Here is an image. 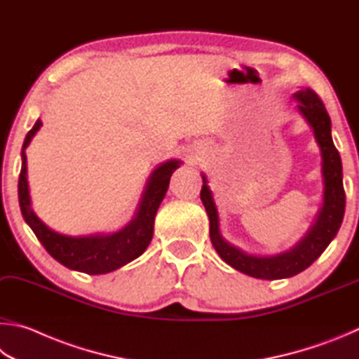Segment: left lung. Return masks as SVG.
Wrapping results in <instances>:
<instances>
[{"label": "left lung", "mask_w": 359, "mask_h": 359, "mask_svg": "<svg viewBox=\"0 0 359 359\" xmlns=\"http://www.w3.org/2000/svg\"><path fill=\"white\" fill-rule=\"evenodd\" d=\"M294 97L299 100L298 109L312 126L313 135L322 149L323 157V178H325V203L320 210L316 224L312 225L309 233L301 240L297 246L285 254L276 257H252L244 254L224 240L219 233L217 210L212 202L211 191L206 186L203 175V186L200 191V198L210 217V238L221 259L233 266L238 271L257 279H284L304 271L316 262L328 244L336 236L341 227L345 212V191L342 183V162L339 151L331 138V119L325 104L318 94L307 88L298 91Z\"/></svg>", "instance_id": "8db88e82"}]
</instances>
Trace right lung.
Masks as SVG:
<instances>
[{"label": "right lung", "mask_w": 359, "mask_h": 359, "mask_svg": "<svg viewBox=\"0 0 359 359\" xmlns=\"http://www.w3.org/2000/svg\"><path fill=\"white\" fill-rule=\"evenodd\" d=\"M42 126L37 119L22 147V170L18 176V203L23 219L34 231L37 240L42 243L47 252L69 269L86 274H105L126 265L144 252L153 238L154 217L163 196L168 189L170 176L180 167V161H168L154 170L143 192L140 206L129 225L113 235H91L83 238H72L60 235L50 230L33 210H31L29 191L27 181V149L31 138Z\"/></svg>", "instance_id": "obj_1"}]
</instances>
